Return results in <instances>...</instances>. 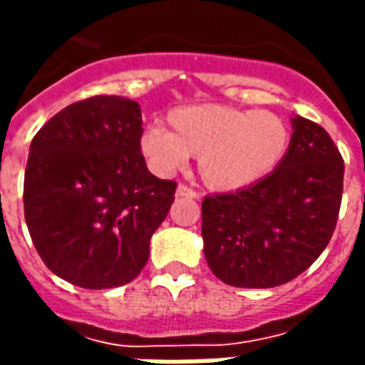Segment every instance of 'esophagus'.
<instances>
[{
  "label": "esophagus",
  "mask_w": 365,
  "mask_h": 365,
  "mask_svg": "<svg viewBox=\"0 0 365 365\" xmlns=\"http://www.w3.org/2000/svg\"><path fill=\"white\" fill-rule=\"evenodd\" d=\"M175 195L178 197H191V199H197L199 193L195 190H191L190 185H185V183H180L178 185V190H175Z\"/></svg>",
  "instance_id": "1"
}]
</instances>
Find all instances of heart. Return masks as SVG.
<instances>
[{"mask_svg": "<svg viewBox=\"0 0 365 365\" xmlns=\"http://www.w3.org/2000/svg\"><path fill=\"white\" fill-rule=\"evenodd\" d=\"M170 129L155 123L141 135V153L156 174L170 175L199 156L203 182L234 191L265 180L290 148V128L269 110H240L222 104L178 108Z\"/></svg>", "mask_w": 365, "mask_h": 365, "instance_id": "obj_1", "label": "heart"}]
</instances>
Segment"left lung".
<instances>
[{
  "instance_id": "8db88e82",
  "label": "left lung",
  "mask_w": 365,
  "mask_h": 365,
  "mask_svg": "<svg viewBox=\"0 0 365 365\" xmlns=\"http://www.w3.org/2000/svg\"><path fill=\"white\" fill-rule=\"evenodd\" d=\"M284 160L265 180L203 199L205 259L237 288H272L312 267L333 236L344 160L325 129L292 118Z\"/></svg>"
}]
</instances>
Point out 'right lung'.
Wrapping results in <instances>:
<instances>
[{"instance_id": "add662e5", "label": "right lung", "mask_w": 365, "mask_h": 365, "mask_svg": "<svg viewBox=\"0 0 365 365\" xmlns=\"http://www.w3.org/2000/svg\"><path fill=\"white\" fill-rule=\"evenodd\" d=\"M135 100L93 96L40 128L24 170V220L46 267L81 288L128 284L178 183L148 172Z\"/></svg>"}]
</instances>
